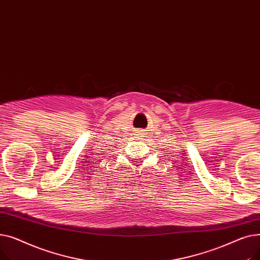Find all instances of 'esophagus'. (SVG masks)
I'll return each instance as SVG.
<instances>
[{
    "label": "esophagus",
    "mask_w": 260,
    "mask_h": 260,
    "mask_svg": "<svg viewBox=\"0 0 260 260\" xmlns=\"http://www.w3.org/2000/svg\"><path fill=\"white\" fill-rule=\"evenodd\" d=\"M138 135H140V133H139V134H138Z\"/></svg>",
    "instance_id": "esophagus-1"
}]
</instances>
